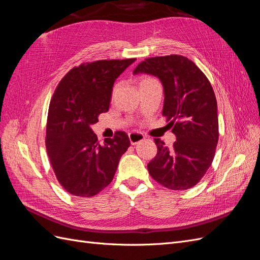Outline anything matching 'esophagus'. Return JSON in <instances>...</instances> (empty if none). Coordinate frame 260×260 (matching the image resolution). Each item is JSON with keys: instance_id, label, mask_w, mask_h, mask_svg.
<instances>
[{"instance_id": "1", "label": "esophagus", "mask_w": 260, "mask_h": 260, "mask_svg": "<svg viewBox=\"0 0 260 260\" xmlns=\"http://www.w3.org/2000/svg\"><path fill=\"white\" fill-rule=\"evenodd\" d=\"M129 139H130L131 144L136 145L139 142H141V141H143L145 139V137L140 132H131V133H129Z\"/></svg>"}]
</instances>
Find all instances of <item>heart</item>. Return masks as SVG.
<instances>
[{"label":"heart","instance_id":"b5f03b06","mask_svg":"<svg viewBox=\"0 0 260 260\" xmlns=\"http://www.w3.org/2000/svg\"><path fill=\"white\" fill-rule=\"evenodd\" d=\"M147 79H151V78H145V79H143V80H147Z\"/></svg>","mask_w":260,"mask_h":260}]
</instances>
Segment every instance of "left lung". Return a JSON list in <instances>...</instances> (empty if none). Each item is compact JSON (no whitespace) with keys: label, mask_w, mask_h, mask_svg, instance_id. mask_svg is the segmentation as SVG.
<instances>
[{"label":"left lung","mask_w":260,"mask_h":260,"mask_svg":"<svg viewBox=\"0 0 260 260\" xmlns=\"http://www.w3.org/2000/svg\"><path fill=\"white\" fill-rule=\"evenodd\" d=\"M133 74L158 78L164 88L162 116L176 135L171 148L155 139L157 154L147 164L151 177L170 190L200 182L214 159L218 143L217 100L207 77L182 55L146 58Z\"/></svg>","instance_id":"obj_1"}]
</instances>
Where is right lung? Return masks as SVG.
<instances>
[{
  "mask_svg": "<svg viewBox=\"0 0 260 260\" xmlns=\"http://www.w3.org/2000/svg\"><path fill=\"white\" fill-rule=\"evenodd\" d=\"M136 58L96 60L74 67L52 96L45 146L59 184L75 196L91 198L115 176L120 157L130 146L123 131L101 144L91 125L106 113L115 80Z\"/></svg>",
  "mask_w": 260,
  "mask_h": 260,
  "instance_id": "obj_1",
  "label": "right lung"
}]
</instances>
